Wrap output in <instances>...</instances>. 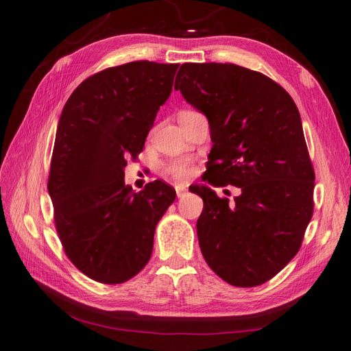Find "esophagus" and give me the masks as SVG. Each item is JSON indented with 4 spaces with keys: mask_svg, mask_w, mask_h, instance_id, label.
Here are the masks:
<instances>
[{
    "mask_svg": "<svg viewBox=\"0 0 351 351\" xmlns=\"http://www.w3.org/2000/svg\"><path fill=\"white\" fill-rule=\"evenodd\" d=\"M175 190H176V196L178 197H182V196L187 195V189L182 187V185H176Z\"/></svg>",
    "mask_w": 351,
    "mask_h": 351,
    "instance_id": "34e87169",
    "label": "esophagus"
}]
</instances>
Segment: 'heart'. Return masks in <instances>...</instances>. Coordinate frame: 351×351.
Here are the masks:
<instances>
[{"label":"heart","mask_w":351,"mask_h":351,"mask_svg":"<svg viewBox=\"0 0 351 351\" xmlns=\"http://www.w3.org/2000/svg\"><path fill=\"white\" fill-rule=\"evenodd\" d=\"M191 113H195V111H182L181 114H191ZM166 171L176 181H185L191 176L193 167H191V164L189 161L178 160V161L170 162L169 166L166 167Z\"/></svg>","instance_id":"b5f03b06"}]
</instances>
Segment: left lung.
Segmentation results:
<instances>
[{"label":"left lung","instance_id":"1","mask_svg":"<svg viewBox=\"0 0 351 351\" xmlns=\"http://www.w3.org/2000/svg\"><path fill=\"white\" fill-rule=\"evenodd\" d=\"M175 88L204 113L213 140L204 181L235 185L229 202L208 185L197 219L206 264L234 287H258L299 252L314 211V181L293 98L264 73L230 63H184Z\"/></svg>","mask_w":351,"mask_h":351}]
</instances>
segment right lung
Masks as SVG:
<instances>
[{
    "label": "right lung",
    "instance_id": "add662e5",
    "mask_svg": "<svg viewBox=\"0 0 351 351\" xmlns=\"http://www.w3.org/2000/svg\"><path fill=\"white\" fill-rule=\"evenodd\" d=\"M180 64L131 62L81 83L64 104L52 151L48 193L66 255L88 278L114 285L152 255L156 223L175 190L154 181L125 185L128 158L143 151Z\"/></svg>",
    "mask_w": 351,
    "mask_h": 351
}]
</instances>
